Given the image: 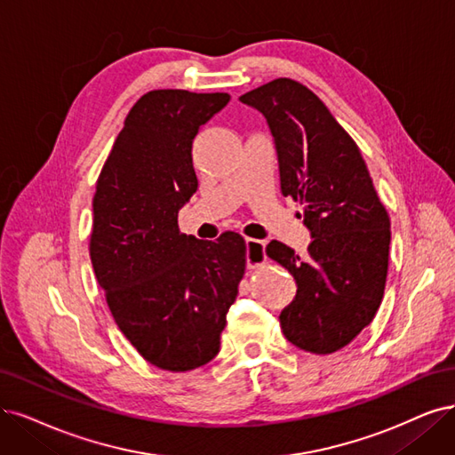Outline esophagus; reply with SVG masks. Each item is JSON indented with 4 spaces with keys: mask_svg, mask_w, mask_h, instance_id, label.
<instances>
[{
    "mask_svg": "<svg viewBox=\"0 0 455 455\" xmlns=\"http://www.w3.org/2000/svg\"><path fill=\"white\" fill-rule=\"evenodd\" d=\"M247 245V267H259L266 262V253H264V242L260 240H253V238H247L245 240Z\"/></svg>",
    "mask_w": 455,
    "mask_h": 455,
    "instance_id": "esophagus-1",
    "label": "esophagus"
}]
</instances>
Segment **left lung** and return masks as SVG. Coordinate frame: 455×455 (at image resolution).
Masks as SVG:
<instances>
[{
  "label": "left lung",
  "instance_id": "1",
  "mask_svg": "<svg viewBox=\"0 0 455 455\" xmlns=\"http://www.w3.org/2000/svg\"><path fill=\"white\" fill-rule=\"evenodd\" d=\"M240 100L270 125L281 193L299 202L313 238L306 259L275 240L266 247L298 284L292 304L279 315L281 330L301 350L331 355L371 324L380 307L388 275V212L358 144L304 84L275 78Z\"/></svg>",
  "mask_w": 455,
  "mask_h": 455
}]
</instances>
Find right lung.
Instances as JSON below:
<instances>
[{"mask_svg": "<svg viewBox=\"0 0 455 455\" xmlns=\"http://www.w3.org/2000/svg\"><path fill=\"white\" fill-rule=\"evenodd\" d=\"M228 93L154 90L129 110L95 185L90 257L114 321L164 371L213 360L245 274V240L185 236L178 212L198 188L193 140Z\"/></svg>", "mask_w": 455, "mask_h": 455, "instance_id": "right-lung-1", "label": "right lung"}]
</instances>
